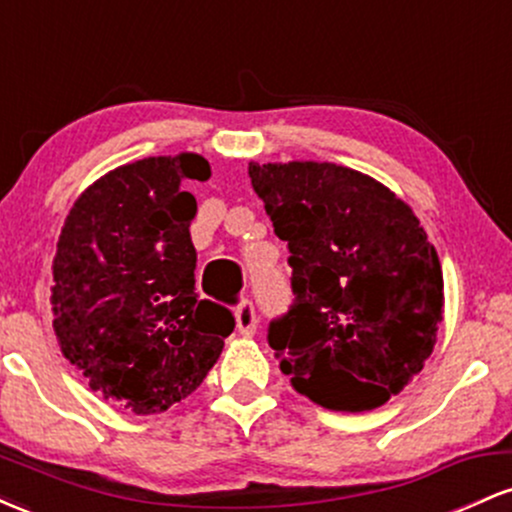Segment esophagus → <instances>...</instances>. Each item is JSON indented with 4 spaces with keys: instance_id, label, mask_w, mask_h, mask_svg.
<instances>
[{
    "instance_id": "1",
    "label": "esophagus",
    "mask_w": 512,
    "mask_h": 512,
    "mask_svg": "<svg viewBox=\"0 0 512 512\" xmlns=\"http://www.w3.org/2000/svg\"><path fill=\"white\" fill-rule=\"evenodd\" d=\"M236 325L238 332L243 337H252L257 332V313H255V305H252L250 298L240 301V305L236 308Z\"/></svg>"
}]
</instances>
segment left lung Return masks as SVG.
<instances>
[{
    "mask_svg": "<svg viewBox=\"0 0 512 512\" xmlns=\"http://www.w3.org/2000/svg\"><path fill=\"white\" fill-rule=\"evenodd\" d=\"M291 257L293 303L267 342L298 392L337 411L399 395L436 344L443 272L395 192L337 163H250Z\"/></svg>",
    "mask_w": 512,
    "mask_h": 512,
    "instance_id": "8db88e82",
    "label": "left lung"
}]
</instances>
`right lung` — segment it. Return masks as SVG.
Here are the masks:
<instances>
[{
	"label": "right lung",
	"instance_id": "1",
	"mask_svg": "<svg viewBox=\"0 0 512 512\" xmlns=\"http://www.w3.org/2000/svg\"><path fill=\"white\" fill-rule=\"evenodd\" d=\"M187 178L207 180L209 163L151 156L110 170L76 199L52 262L62 354L93 392L142 416L192 395L236 327L197 298Z\"/></svg>",
	"mask_w": 512,
	"mask_h": 512
}]
</instances>
